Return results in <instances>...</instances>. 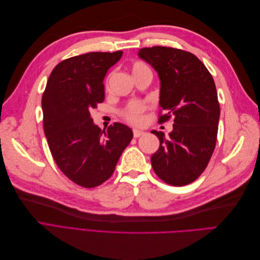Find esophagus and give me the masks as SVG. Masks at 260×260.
Wrapping results in <instances>:
<instances>
[{
    "label": "esophagus",
    "instance_id": "34e87169",
    "mask_svg": "<svg viewBox=\"0 0 260 260\" xmlns=\"http://www.w3.org/2000/svg\"><path fill=\"white\" fill-rule=\"evenodd\" d=\"M144 132L142 130H139V129H133V137L135 138H139L141 136H143Z\"/></svg>",
    "mask_w": 260,
    "mask_h": 260
}]
</instances>
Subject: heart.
Masks as SVG:
<instances>
[{
    "label": "heart",
    "instance_id": "b5f03b06",
    "mask_svg": "<svg viewBox=\"0 0 260 260\" xmlns=\"http://www.w3.org/2000/svg\"><path fill=\"white\" fill-rule=\"evenodd\" d=\"M145 68H148V67L144 64V62L136 61L132 66V75ZM143 111H144V106L142 104L138 103V102H132V103H130L127 107H125V109L122 112V116L125 118V120H128L129 122L139 123L141 119H142V116L141 115H142Z\"/></svg>",
    "mask_w": 260,
    "mask_h": 260
}]
</instances>
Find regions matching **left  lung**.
<instances>
[{
	"label": "left lung",
	"mask_w": 260,
	"mask_h": 260,
	"mask_svg": "<svg viewBox=\"0 0 260 260\" xmlns=\"http://www.w3.org/2000/svg\"><path fill=\"white\" fill-rule=\"evenodd\" d=\"M160 80L159 106L166 112L158 122L174 117V130L159 139L152 155L155 174L165 182L181 186L193 182L205 170L217 141L220 107L214 79L194 54L166 46L139 51Z\"/></svg>",
	"instance_id": "left-lung-1"
}]
</instances>
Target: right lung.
<instances>
[{
  "mask_svg": "<svg viewBox=\"0 0 260 260\" xmlns=\"http://www.w3.org/2000/svg\"><path fill=\"white\" fill-rule=\"evenodd\" d=\"M122 51L91 52L56 65L42 96L43 128L50 151L68 179L95 187L111 178L133 138L128 125L115 122L102 131L90 111L105 99L104 78Z\"/></svg>",
  "mask_w": 260,
  "mask_h": 260,
  "instance_id": "right-lung-1",
  "label": "right lung"
}]
</instances>
